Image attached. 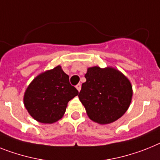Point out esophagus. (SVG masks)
<instances>
[{"instance_id": "obj_1", "label": "esophagus", "mask_w": 160, "mask_h": 160, "mask_svg": "<svg viewBox=\"0 0 160 160\" xmlns=\"http://www.w3.org/2000/svg\"><path fill=\"white\" fill-rule=\"evenodd\" d=\"M76 88H77V90L78 91H81V88H82V85H81V83H78L77 86H76Z\"/></svg>"}]
</instances>
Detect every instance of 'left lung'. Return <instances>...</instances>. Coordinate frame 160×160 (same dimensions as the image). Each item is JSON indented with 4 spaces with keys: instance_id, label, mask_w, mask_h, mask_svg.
Segmentation results:
<instances>
[{
    "instance_id": "8db88e82",
    "label": "left lung",
    "mask_w": 160,
    "mask_h": 160,
    "mask_svg": "<svg viewBox=\"0 0 160 160\" xmlns=\"http://www.w3.org/2000/svg\"><path fill=\"white\" fill-rule=\"evenodd\" d=\"M78 98L90 119L104 125L117 121L129 108L133 91L125 76L113 68L91 67Z\"/></svg>"
}]
</instances>
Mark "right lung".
<instances>
[{"label": "right lung", "instance_id": "obj_1", "mask_svg": "<svg viewBox=\"0 0 160 160\" xmlns=\"http://www.w3.org/2000/svg\"><path fill=\"white\" fill-rule=\"evenodd\" d=\"M78 95L60 65L35 78L24 95V105L37 121L52 124L63 117L67 103Z\"/></svg>", "mask_w": 160, "mask_h": 160}]
</instances>
